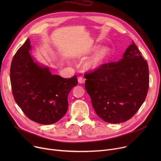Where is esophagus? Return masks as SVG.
Instances as JSON below:
<instances>
[{"instance_id": "34e87169", "label": "esophagus", "mask_w": 161, "mask_h": 161, "mask_svg": "<svg viewBox=\"0 0 161 161\" xmlns=\"http://www.w3.org/2000/svg\"><path fill=\"white\" fill-rule=\"evenodd\" d=\"M86 81V79L83 78V77H80L78 78V82L80 83H84Z\"/></svg>"}]
</instances>
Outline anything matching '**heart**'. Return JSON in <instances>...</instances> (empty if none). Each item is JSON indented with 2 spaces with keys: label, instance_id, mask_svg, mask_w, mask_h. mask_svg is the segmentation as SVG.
Masks as SVG:
<instances>
[{
  "label": "heart",
  "instance_id": "b5f03b06",
  "mask_svg": "<svg viewBox=\"0 0 161 161\" xmlns=\"http://www.w3.org/2000/svg\"><path fill=\"white\" fill-rule=\"evenodd\" d=\"M99 47V45H93L87 48L84 52L80 53V57L85 58L97 52L93 56L84 64V67L86 69L88 70H96L108 61V59L110 56V49L108 47H103L98 51Z\"/></svg>",
  "mask_w": 161,
  "mask_h": 161
}]
</instances>
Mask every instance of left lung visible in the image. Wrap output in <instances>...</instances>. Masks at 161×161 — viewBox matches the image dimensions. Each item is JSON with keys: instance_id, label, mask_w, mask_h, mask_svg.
<instances>
[{"instance_id": "left-lung-1", "label": "left lung", "mask_w": 161, "mask_h": 161, "mask_svg": "<svg viewBox=\"0 0 161 161\" xmlns=\"http://www.w3.org/2000/svg\"><path fill=\"white\" fill-rule=\"evenodd\" d=\"M85 87L97 115L109 123L129 120L145 101L149 67L132 41L123 58L85 74Z\"/></svg>"}]
</instances>
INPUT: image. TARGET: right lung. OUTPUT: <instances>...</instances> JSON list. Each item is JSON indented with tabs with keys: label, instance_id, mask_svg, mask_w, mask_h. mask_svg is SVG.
<instances>
[{
	"label": "right lung",
	"instance_id": "obj_1",
	"mask_svg": "<svg viewBox=\"0 0 161 161\" xmlns=\"http://www.w3.org/2000/svg\"><path fill=\"white\" fill-rule=\"evenodd\" d=\"M28 38L14 56L10 82L14 98L23 112L36 123L57 122L69 108L68 95L78 84L77 76L64 78L52 75L47 67L34 62Z\"/></svg>",
	"mask_w": 161,
	"mask_h": 161
}]
</instances>
